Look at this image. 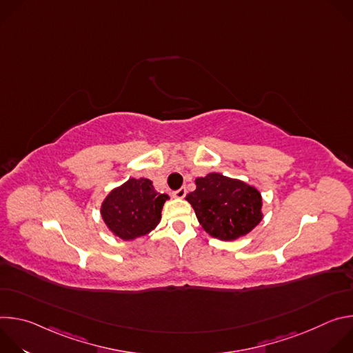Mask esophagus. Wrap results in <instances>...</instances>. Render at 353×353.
<instances>
[{
    "mask_svg": "<svg viewBox=\"0 0 353 353\" xmlns=\"http://www.w3.org/2000/svg\"><path fill=\"white\" fill-rule=\"evenodd\" d=\"M185 194H187L185 187H181V188H179V190H176V191L173 192V195H174L176 198H184V196H185Z\"/></svg>",
    "mask_w": 353,
    "mask_h": 353,
    "instance_id": "obj_1",
    "label": "esophagus"
}]
</instances>
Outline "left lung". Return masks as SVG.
Masks as SVG:
<instances>
[{"label":"left lung","instance_id":"1","mask_svg":"<svg viewBox=\"0 0 353 353\" xmlns=\"http://www.w3.org/2000/svg\"><path fill=\"white\" fill-rule=\"evenodd\" d=\"M195 184L196 188L185 199L212 237L234 240L261 222L263 199L257 188L219 173L198 177Z\"/></svg>","mask_w":353,"mask_h":353}]
</instances>
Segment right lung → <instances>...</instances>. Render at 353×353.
Here are the masks:
<instances>
[{
  "label": "right lung",
  "mask_w": 353,
  "mask_h": 353,
  "mask_svg": "<svg viewBox=\"0 0 353 353\" xmlns=\"http://www.w3.org/2000/svg\"><path fill=\"white\" fill-rule=\"evenodd\" d=\"M168 198V194L154 188L150 180L130 179L106 196L100 212L116 236L134 240L157 228Z\"/></svg>",
  "instance_id": "right-lung-1"
}]
</instances>
